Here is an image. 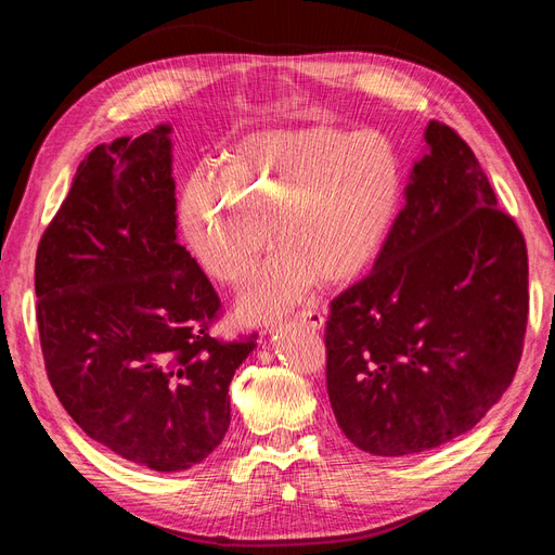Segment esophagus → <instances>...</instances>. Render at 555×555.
Segmentation results:
<instances>
[{"label":"esophagus","mask_w":555,"mask_h":555,"mask_svg":"<svg viewBox=\"0 0 555 555\" xmlns=\"http://www.w3.org/2000/svg\"><path fill=\"white\" fill-rule=\"evenodd\" d=\"M296 322L298 324H304V326H308V328H312V331H319V328H324V314L319 312L317 308H308V310H304V312H298L296 314Z\"/></svg>","instance_id":"1"}]
</instances>
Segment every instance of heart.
<instances>
[{
  "label": "heart",
  "instance_id": "1",
  "mask_svg": "<svg viewBox=\"0 0 555 555\" xmlns=\"http://www.w3.org/2000/svg\"><path fill=\"white\" fill-rule=\"evenodd\" d=\"M402 196L389 139L331 125L247 133L222 150L220 171L196 166L182 184L180 227L215 280L241 287L275 236L273 259L238 312L266 324L314 284L359 278L382 249Z\"/></svg>",
  "mask_w": 555,
  "mask_h": 555
}]
</instances>
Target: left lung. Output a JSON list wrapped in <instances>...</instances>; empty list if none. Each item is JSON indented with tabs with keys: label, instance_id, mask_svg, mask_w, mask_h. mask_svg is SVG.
I'll list each match as a JSON object with an SVG mask.
<instances>
[{
	"label": "left lung",
	"instance_id": "left-lung-1",
	"mask_svg": "<svg viewBox=\"0 0 555 555\" xmlns=\"http://www.w3.org/2000/svg\"><path fill=\"white\" fill-rule=\"evenodd\" d=\"M373 273L333 298L326 386L347 440L410 456L475 428L507 391L528 251L473 150L430 120Z\"/></svg>",
	"mask_w": 555,
	"mask_h": 555
}]
</instances>
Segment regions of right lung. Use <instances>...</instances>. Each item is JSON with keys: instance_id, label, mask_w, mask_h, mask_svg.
<instances>
[{"instance_id": "obj_1", "label": "right lung", "mask_w": 555, "mask_h": 555, "mask_svg": "<svg viewBox=\"0 0 555 555\" xmlns=\"http://www.w3.org/2000/svg\"><path fill=\"white\" fill-rule=\"evenodd\" d=\"M171 125L96 145L37 249L48 379L88 438L157 473L206 461L257 349L220 343L210 280L178 243Z\"/></svg>"}]
</instances>
